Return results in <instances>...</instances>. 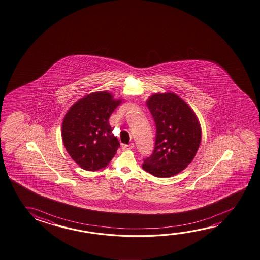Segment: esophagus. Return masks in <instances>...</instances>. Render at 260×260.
<instances>
[{"label": "esophagus", "mask_w": 260, "mask_h": 260, "mask_svg": "<svg viewBox=\"0 0 260 260\" xmlns=\"http://www.w3.org/2000/svg\"><path fill=\"white\" fill-rule=\"evenodd\" d=\"M122 149L124 150H128V149H132L134 148V144L133 143H131V144H122Z\"/></svg>", "instance_id": "34e87169"}]
</instances>
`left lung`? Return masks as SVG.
<instances>
[{
	"instance_id": "obj_1",
	"label": "left lung",
	"mask_w": 260,
	"mask_h": 260,
	"mask_svg": "<svg viewBox=\"0 0 260 260\" xmlns=\"http://www.w3.org/2000/svg\"><path fill=\"white\" fill-rule=\"evenodd\" d=\"M147 103L156 124L153 153L142 168L157 178H169L192 162L201 141V128L195 112L172 92L155 93Z\"/></svg>"
}]
</instances>
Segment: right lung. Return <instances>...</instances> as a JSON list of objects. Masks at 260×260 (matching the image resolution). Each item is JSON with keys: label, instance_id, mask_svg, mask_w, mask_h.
I'll return each mask as SVG.
<instances>
[{"label": "right lung", "instance_id": "add662e5", "mask_svg": "<svg viewBox=\"0 0 260 260\" xmlns=\"http://www.w3.org/2000/svg\"><path fill=\"white\" fill-rule=\"evenodd\" d=\"M122 100L108 91H97L80 99L64 117L61 136L64 147L83 170L106 168L119 149L109 119Z\"/></svg>", "mask_w": 260, "mask_h": 260}]
</instances>
